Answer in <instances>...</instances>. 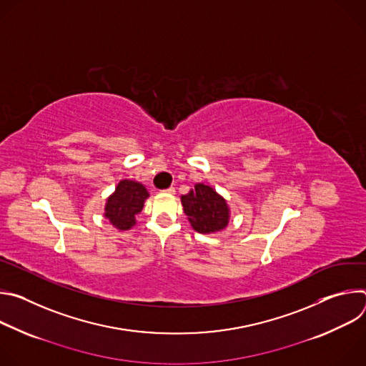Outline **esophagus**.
I'll use <instances>...</instances> for the list:
<instances>
[{
    "instance_id": "34e87169",
    "label": "esophagus",
    "mask_w": 366,
    "mask_h": 366,
    "mask_svg": "<svg viewBox=\"0 0 366 366\" xmlns=\"http://www.w3.org/2000/svg\"><path fill=\"white\" fill-rule=\"evenodd\" d=\"M162 192H165V194H169V195H172V194H175V188H174V187H169V188L164 189Z\"/></svg>"
}]
</instances>
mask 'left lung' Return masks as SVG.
Returning a JSON list of instances; mask_svg holds the SVG:
<instances>
[{"label": "left lung", "instance_id": "1", "mask_svg": "<svg viewBox=\"0 0 366 366\" xmlns=\"http://www.w3.org/2000/svg\"><path fill=\"white\" fill-rule=\"evenodd\" d=\"M184 213L192 229L198 233H216L223 230L229 223V207L212 187L195 184L187 195L181 197Z\"/></svg>", "mask_w": 366, "mask_h": 366}]
</instances>
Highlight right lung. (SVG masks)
Segmentation results:
<instances>
[{
  "mask_svg": "<svg viewBox=\"0 0 366 366\" xmlns=\"http://www.w3.org/2000/svg\"><path fill=\"white\" fill-rule=\"evenodd\" d=\"M149 197L147 189L130 179L119 182L113 195L106 204V216L119 230H129L136 224V216L142 212L144 199Z\"/></svg>",
  "mask_w": 366,
  "mask_h": 366,
  "instance_id": "obj_1",
  "label": "right lung"
}]
</instances>
